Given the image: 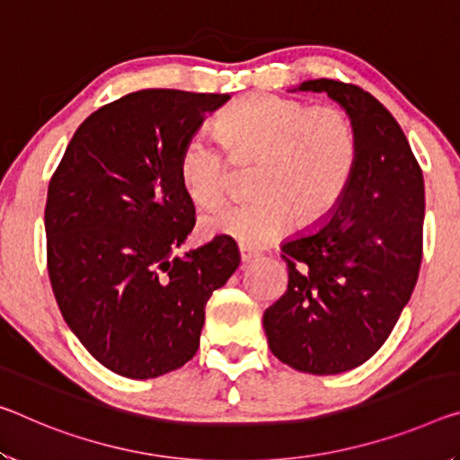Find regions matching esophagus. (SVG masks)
Masks as SVG:
<instances>
[{"mask_svg": "<svg viewBox=\"0 0 460 460\" xmlns=\"http://www.w3.org/2000/svg\"><path fill=\"white\" fill-rule=\"evenodd\" d=\"M239 256H242V261H252L260 256V252L250 250V247L245 245H239Z\"/></svg>", "mask_w": 460, "mask_h": 460, "instance_id": "obj_1", "label": "esophagus"}]
</instances>
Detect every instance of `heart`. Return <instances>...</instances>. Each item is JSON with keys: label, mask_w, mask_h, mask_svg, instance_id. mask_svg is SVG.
Here are the masks:
<instances>
[{"label": "heart", "mask_w": 460, "mask_h": 460, "mask_svg": "<svg viewBox=\"0 0 460 460\" xmlns=\"http://www.w3.org/2000/svg\"><path fill=\"white\" fill-rule=\"evenodd\" d=\"M217 133L233 162H256L252 200L227 202L202 217V229L243 245L280 237L296 218L315 225L338 207L352 180L358 138L338 106L309 108L280 96H247L218 116ZM225 148V149H226ZM224 149V150H225ZM213 138L194 135L180 153L178 176L196 204L221 200L229 157Z\"/></svg>", "instance_id": "obj_1"}]
</instances>
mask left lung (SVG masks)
Instances as JSON below:
<instances>
[{"label": "left lung", "instance_id": "8db88e82", "mask_svg": "<svg viewBox=\"0 0 460 460\" xmlns=\"http://www.w3.org/2000/svg\"><path fill=\"white\" fill-rule=\"evenodd\" d=\"M346 108L358 155L330 221L282 245L288 287L264 311L276 358L311 375L360 367L385 344L424 256V176L393 114L354 84L311 79Z\"/></svg>", "mask_w": 460, "mask_h": 460}]
</instances>
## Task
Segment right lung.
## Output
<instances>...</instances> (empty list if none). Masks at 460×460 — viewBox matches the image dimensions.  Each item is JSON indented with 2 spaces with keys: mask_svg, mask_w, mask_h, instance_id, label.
Returning <instances> with one entry per match:
<instances>
[{
  "mask_svg": "<svg viewBox=\"0 0 460 460\" xmlns=\"http://www.w3.org/2000/svg\"><path fill=\"white\" fill-rule=\"evenodd\" d=\"M229 93L141 90L87 116L49 181L50 287L93 358L155 378L192 358L204 307L239 266L227 235L173 256L194 229L180 153Z\"/></svg>",
  "mask_w": 460,
  "mask_h": 460,
  "instance_id": "add662e5",
  "label": "right lung"
}]
</instances>
